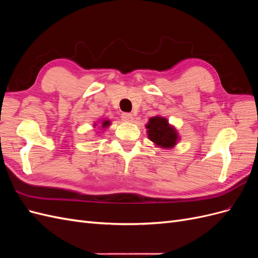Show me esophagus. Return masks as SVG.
Masks as SVG:
<instances>
[{"mask_svg": "<svg viewBox=\"0 0 258 258\" xmlns=\"http://www.w3.org/2000/svg\"><path fill=\"white\" fill-rule=\"evenodd\" d=\"M121 119L123 120V121H132L134 120V116H132V114H130V113H122L121 114Z\"/></svg>", "mask_w": 258, "mask_h": 258, "instance_id": "34e87169", "label": "esophagus"}]
</instances>
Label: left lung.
<instances>
[{
  "label": "left lung",
  "instance_id": "8db88e82",
  "mask_svg": "<svg viewBox=\"0 0 258 258\" xmlns=\"http://www.w3.org/2000/svg\"><path fill=\"white\" fill-rule=\"evenodd\" d=\"M148 138L151 141L162 147H171L176 143L175 130L168 124V120L162 117H153L147 123Z\"/></svg>",
  "mask_w": 258,
  "mask_h": 258
}]
</instances>
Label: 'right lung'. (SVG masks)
<instances>
[{"label":"right lung","instance_id":"right-lung-1","mask_svg":"<svg viewBox=\"0 0 258 258\" xmlns=\"http://www.w3.org/2000/svg\"><path fill=\"white\" fill-rule=\"evenodd\" d=\"M108 123H110V122H108V121H107V120H105V121H103V124H102V126H103V127H106V126H107V124H108Z\"/></svg>","mask_w":258,"mask_h":258}]
</instances>
